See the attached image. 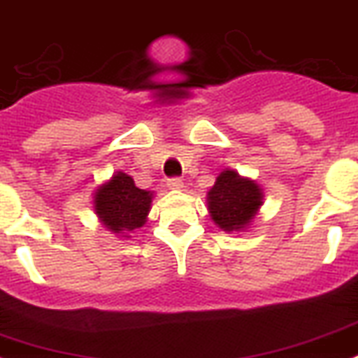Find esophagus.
Returning a JSON list of instances; mask_svg holds the SVG:
<instances>
[{"instance_id": "esophagus-1", "label": "esophagus", "mask_w": 358, "mask_h": 358, "mask_svg": "<svg viewBox=\"0 0 358 358\" xmlns=\"http://www.w3.org/2000/svg\"><path fill=\"white\" fill-rule=\"evenodd\" d=\"M168 188H170V190H182V188H185V182H182V179H179V177H172V179L168 181Z\"/></svg>"}]
</instances>
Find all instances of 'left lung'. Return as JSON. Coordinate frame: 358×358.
<instances>
[{
    "label": "left lung",
    "mask_w": 358,
    "mask_h": 358,
    "mask_svg": "<svg viewBox=\"0 0 358 358\" xmlns=\"http://www.w3.org/2000/svg\"><path fill=\"white\" fill-rule=\"evenodd\" d=\"M262 190L255 181L226 168L206 195L212 221L222 231L246 230L262 206Z\"/></svg>",
    "instance_id": "left-lung-1"
}]
</instances>
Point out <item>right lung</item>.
<instances>
[{"label":"right lung","instance_id":"1","mask_svg":"<svg viewBox=\"0 0 358 358\" xmlns=\"http://www.w3.org/2000/svg\"><path fill=\"white\" fill-rule=\"evenodd\" d=\"M152 199L154 192L137 188L132 177L124 172H115L108 181L97 186L94 210L105 228L128 239L134 230L145 226Z\"/></svg>","mask_w":358,"mask_h":358}]
</instances>
